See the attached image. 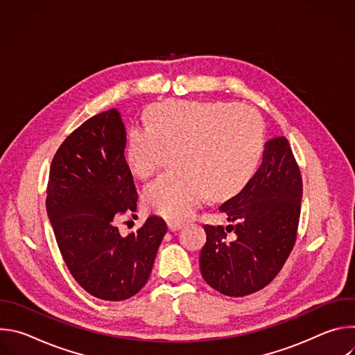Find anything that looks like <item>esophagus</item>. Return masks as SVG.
<instances>
[{"label":"esophagus","mask_w":355,"mask_h":355,"mask_svg":"<svg viewBox=\"0 0 355 355\" xmlns=\"http://www.w3.org/2000/svg\"><path fill=\"white\" fill-rule=\"evenodd\" d=\"M182 226H184L182 222H175V220H170V222H168V229H170L171 232H175V230L181 229Z\"/></svg>","instance_id":"1"}]
</instances>
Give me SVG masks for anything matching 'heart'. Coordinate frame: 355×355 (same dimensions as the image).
Listing matches in <instances>:
<instances>
[{"mask_svg": "<svg viewBox=\"0 0 355 355\" xmlns=\"http://www.w3.org/2000/svg\"><path fill=\"white\" fill-rule=\"evenodd\" d=\"M266 126L248 105L166 101L148 112V125L132 126L129 168L140 178L159 171L177 151L181 170L160 175L143 192L144 207L168 220H187L208 195L227 199L254 177Z\"/></svg>", "mask_w": 355, "mask_h": 355, "instance_id": "1", "label": "heart"}]
</instances>
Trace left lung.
Listing matches in <instances>:
<instances>
[{
  "mask_svg": "<svg viewBox=\"0 0 355 355\" xmlns=\"http://www.w3.org/2000/svg\"><path fill=\"white\" fill-rule=\"evenodd\" d=\"M302 177L289 141L268 140L254 177L220 205L234 225H205L199 267L204 279L227 296H245L267 286L293 248L300 215ZM235 239L229 242L227 232Z\"/></svg>",
  "mask_w": 355,
  "mask_h": 355,
  "instance_id": "obj_1",
  "label": "left lung"
}]
</instances>
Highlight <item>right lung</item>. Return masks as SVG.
I'll use <instances>...</instances> for the list:
<instances>
[{
    "mask_svg": "<svg viewBox=\"0 0 355 355\" xmlns=\"http://www.w3.org/2000/svg\"><path fill=\"white\" fill-rule=\"evenodd\" d=\"M125 147L116 110L89 118L56 151L46 191V211L70 274L92 296L112 302L146 285L167 233L159 216L126 237L118 230L121 216H136L137 208Z\"/></svg>",
    "mask_w": 355,
    "mask_h": 355,
    "instance_id": "obj_1",
    "label": "right lung"
}]
</instances>
